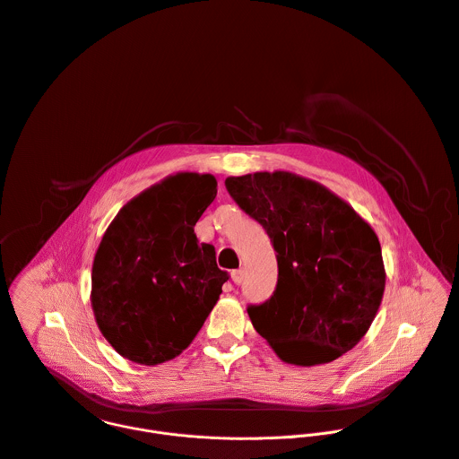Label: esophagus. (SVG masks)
Returning a JSON list of instances; mask_svg holds the SVG:
<instances>
[{
    "label": "esophagus",
    "instance_id": "34e87169",
    "mask_svg": "<svg viewBox=\"0 0 459 459\" xmlns=\"http://www.w3.org/2000/svg\"><path fill=\"white\" fill-rule=\"evenodd\" d=\"M232 281H234V284L239 286V284L245 281V270H243V268L234 270V272H232Z\"/></svg>",
    "mask_w": 459,
    "mask_h": 459
}]
</instances>
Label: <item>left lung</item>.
<instances>
[{"label": "left lung", "mask_w": 459, "mask_h": 459, "mask_svg": "<svg viewBox=\"0 0 459 459\" xmlns=\"http://www.w3.org/2000/svg\"><path fill=\"white\" fill-rule=\"evenodd\" d=\"M225 187L277 252L273 295L247 309L255 331L299 367L331 363L354 349L386 282L374 229L325 186L290 171L229 177Z\"/></svg>", "instance_id": "1"}]
</instances>
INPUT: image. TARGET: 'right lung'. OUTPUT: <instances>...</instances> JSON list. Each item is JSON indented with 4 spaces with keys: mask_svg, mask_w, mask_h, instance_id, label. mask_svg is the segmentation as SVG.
Masks as SVG:
<instances>
[{
    "mask_svg": "<svg viewBox=\"0 0 459 459\" xmlns=\"http://www.w3.org/2000/svg\"><path fill=\"white\" fill-rule=\"evenodd\" d=\"M209 173H177L116 214L92 263L91 306L114 351L159 365L189 347L216 306L229 273L195 225L216 198Z\"/></svg>",
    "mask_w": 459,
    "mask_h": 459,
    "instance_id": "1",
    "label": "right lung"
}]
</instances>
